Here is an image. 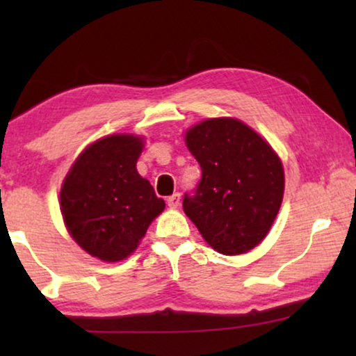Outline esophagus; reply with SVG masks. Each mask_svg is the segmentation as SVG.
<instances>
[{
  "label": "esophagus",
  "instance_id": "obj_1",
  "mask_svg": "<svg viewBox=\"0 0 356 356\" xmlns=\"http://www.w3.org/2000/svg\"><path fill=\"white\" fill-rule=\"evenodd\" d=\"M179 199H181V194H179V193H175V194H172V196H168L167 197L168 207L177 209L179 206Z\"/></svg>",
  "mask_w": 356,
  "mask_h": 356
}]
</instances>
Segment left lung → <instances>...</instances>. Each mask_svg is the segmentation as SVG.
I'll return each mask as SVG.
<instances>
[{
    "instance_id": "1",
    "label": "left lung",
    "mask_w": 356,
    "mask_h": 356,
    "mask_svg": "<svg viewBox=\"0 0 356 356\" xmlns=\"http://www.w3.org/2000/svg\"><path fill=\"white\" fill-rule=\"evenodd\" d=\"M202 178L183 209L209 245L241 254L264 240L284 197V167L269 144L233 118L206 120L186 133Z\"/></svg>"
}]
</instances>
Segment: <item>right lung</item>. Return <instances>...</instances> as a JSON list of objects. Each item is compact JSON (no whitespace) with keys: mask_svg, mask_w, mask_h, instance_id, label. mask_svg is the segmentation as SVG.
<instances>
[{"mask_svg":"<svg viewBox=\"0 0 356 356\" xmlns=\"http://www.w3.org/2000/svg\"><path fill=\"white\" fill-rule=\"evenodd\" d=\"M140 152V138L108 136L77 157L63 183L60 204L67 230L102 261L128 257L165 207L136 170Z\"/></svg>","mask_w":356,"mask_h":356,"instance_id":"1","label":"right lung"}]
</instances>
